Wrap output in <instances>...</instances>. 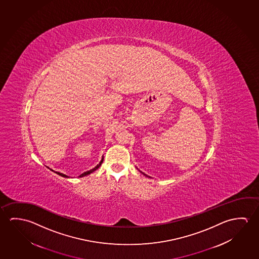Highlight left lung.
Returning <instances> with one entry per match:
<instances>
[{
  "label": "left lung",
  "instance_id": "1",
  "mask_svg": "<svg viewBox=\"0 0 259 259\" xmlns=\"http://www.w3.org/2000/svg\"><path fill=\"white\" fill-rule=\"evenodd\" d=\"M144 175H145V176H147V175H146V174H144Z\"/></svg>",
  "mask_w": 259,
  "mask_h": 259
}]
</instances>
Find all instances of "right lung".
Instances as JSON below:
<instances>
[{"label":"right lung","mask_w":259,"mask_h":259,"mask_svg":"<svg viewBox=\"0 0 259 259\" xmlns=\"http://www.w3.org/2000/svg\"><path fill=\"white\" fill-rule=\"evenodd\" d=\"M103 160H104V157H103L102 160H101V161H100V162L98 163V165L96 166L95 168H93L92 170H88V171H85V172H84V174H81V175H79V177H84V176H85V175H89V174H92L93 171H95V170H97V169H98V168L100 167V165L102 164ZM53 171H54V170H53ZM54 172H56V174H59V175H60V176H62V177H65V178H69L68 176H67V175H65V174H60V172H58V171H54Z\"/></svg>","instance_id":"1"}]
</instances>
